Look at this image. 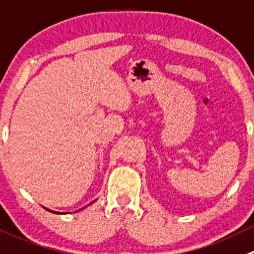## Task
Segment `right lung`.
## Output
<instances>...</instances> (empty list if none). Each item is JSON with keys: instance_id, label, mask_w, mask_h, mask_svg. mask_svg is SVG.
I'll use <instances>...</instances> for the list:
<instances>
[{"instance_id": "1", "label": "right lung", "mask_w": 254, "mask_h": 254, "mask_svg": "<svg viewBox=\"0 0 254 254\" xmlns=\"http://www.w3.org/2000/svg\"><path fill=\"white\" fill-rule=\"evenodd\" d=\"M94 201H97V200H94ZM94 201H93V202H94ZM93 202H90L89 205H92ZM89 205H88V206H89ZM85 207H87V206H85ZM85 207L80 208V210H78V211H82V210H84ZM44 208H46V207H44ZM46 210H47V211H49V212H52V213H59V215H65V213H67V212H57V211H52V210H49V208H46Z\"/></svg>"}]
</instances>
